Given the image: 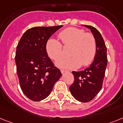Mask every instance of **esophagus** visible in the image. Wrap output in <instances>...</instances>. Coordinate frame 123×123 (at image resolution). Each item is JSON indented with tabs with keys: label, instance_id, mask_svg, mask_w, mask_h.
<instances>
[{
	"label": "esophagus",
	"instance_id": "esophagus-1",
	"mask_svg": "<svg viewBox=\"0 0 123 123\" xmlns=\"http://www.w3.org/2000/svg\"><path fill=\"white\" fill-rule=\"evenodd\" d=\"M61 72L62 74H63V73H64V72H66V70H61Z\"/></svg>",
	"mask_w": 123,
	"mask_h": 123
}]
</instances>
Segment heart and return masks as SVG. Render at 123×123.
<instances>
[{
	"label": "heart",
	"mask_w": 123,
	"mask_h": 123,
	"mask_svg": "<svg viewBox=\"0 0 123 123\" xmlns=\"http://www.w3.org/2000/svg\"><path fill=\"white\" fill-rule=\"evenodd\" d=\"M59 38L64 48L70 47L69 52L70 57L57 61L55 63L57 67L62 69H75L80 66H88L93 61L97 53V42L92 33H85L84 30L80 28L69 27L61 31ZM62 45L55 39L51 38L48 40L46 50L52 60L57 61L62 57Z\"/></svg>",
	"instance_id": "heart-1"
}]
</instances>
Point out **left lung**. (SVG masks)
I'll use <instances>...</instances> for the list:
<instances>
[{
  "label": "left lung",
  "mask_w": 123,
  "mask_h": 123,
  "mask_svg": "<svg viewBox=\"0 0 123 123\" xmlns=\"http://www.w3.org/2000/svg\"><path fill=\"white\" fill-rule=\"evenodd\" d=\"M89 28L97 42V53L92 64L84 70L72 72L74 77L73 84L69 87L72 96L78 101L88 102L95 98L103 85L107 66L106 47L100 32L90 25Z\"/></svg>",
  "instance_id": "8db88e82"
}]
</instances>
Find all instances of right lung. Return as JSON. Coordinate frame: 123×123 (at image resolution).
Segmentation results:
<instances>
[{"instance_id":"obj_1","label":"right lung","mask_w":123,"mask_h":123,"mask_svg":"<svg viewBox=\"0 0 123 123\" xmlns=\"http://www.w3.org/2000/svg\"><path fill=\"white\" fill-rule=\"evenodd\" d=\"M62 25L38 26L25 32L17 46L15 63L20 86L31 100L39 101L49 96L61 77L47 54L46 44Z\"/></svg>"}]
</instances>
